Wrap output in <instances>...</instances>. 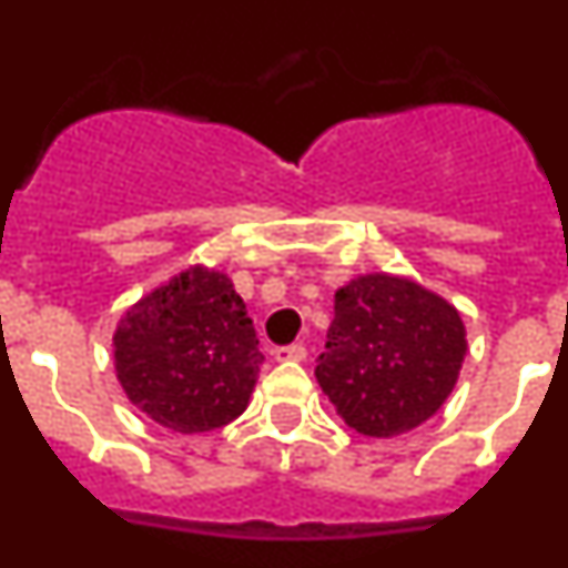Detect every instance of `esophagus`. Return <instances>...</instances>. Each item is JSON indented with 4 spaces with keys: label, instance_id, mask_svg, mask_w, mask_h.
<instances>
[{
    "label": "esophagus",
    "instance_id": "1",
    "mask_svg": "<svg viewBox=\"0 0 568 568\" xmlns=\"http://www.w3.org/2000/svg\"><path fill=\"white\" fill-rule=\"evenodd\" d=\"M273 355H275V361H304V358H307V346H304V344L278 346Z\"/></svg>",
    "mask_w": 568,
    "mask_h": 568
}]
</instances>
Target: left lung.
Here are the masks:
<instances>
[{
	"instance_id": "obj_1",
	"label": "left lung",
	"mask_w": 568,
	"mask_h": 568,
	"mask_svg": "<svg viewBox=\"0 0 568 568\" xmlns=\"http://www.w3.org/2000/svg\"><path fill=\"white\" fill-rule=\"evenodd\" d=\"M464 353L466 329L453 304L409 278L373 273L335 293L315 378L346 426L393 438L438 413Z\"/></svg>"
}]
</instances>
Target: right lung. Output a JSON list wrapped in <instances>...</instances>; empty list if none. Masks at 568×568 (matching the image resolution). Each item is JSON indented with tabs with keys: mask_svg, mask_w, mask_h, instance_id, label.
<instances>
[{
	"mask_svg": "<svg viewBox=\"0 0 568 568\" xmlns=\"http://www.w3.org/2000/svg\"><path fill=\"white\" fill-rule=\"evenodd\" d=\"M113 346L128 398L182 435L239 418L264 361L241 295L207 267L184 270L133 304Z\"/></svg>",
	"mask_w": 568,
	"mask_h": 568,
	"instance_id": "1",
	"label": "right lung"
}]
</instances>
